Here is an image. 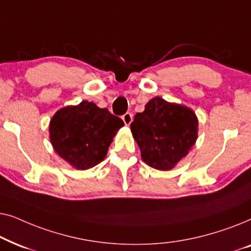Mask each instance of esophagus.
Wrapping results in <instances>:
<instances>
[{"mask_svg": "<svg viewBox=\"0 0 251 251\" xmlns=\"http://www.w3.org/2000/svg\"><path fill=\"white\" fill-rule=\"evenodd\" d=\"M121 119H122V121L125 122L126 126H129L130 123L132 122V114H131V113L128 112V113H126V114H123Z\"/></svg>", "mask_w": 251, "mask_h": 251, "instance_id": "1", "label": "esophagus"}]
</instances>
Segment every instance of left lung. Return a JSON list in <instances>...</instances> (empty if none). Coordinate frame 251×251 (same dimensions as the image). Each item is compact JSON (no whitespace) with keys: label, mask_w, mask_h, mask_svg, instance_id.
<instances>
[{"label":"left lung","mask_w":251,"mask_h":251,"mask_svg":"<svg viewBox=\"0 0 251 251\" xmlns=\"http://www.w3.org/2000/svg\"><path fill=\"white\" fill-rule=\"evenodd\" d=\"M142 159L157 170H170L193 147L198 119L192 109L160 97L147 102L130 125Z\"/></svg>","instance_id":"8db88e82"}]
</instances>
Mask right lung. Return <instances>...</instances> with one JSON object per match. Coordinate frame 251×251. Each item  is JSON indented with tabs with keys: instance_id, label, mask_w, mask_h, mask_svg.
<instances>
[{
	"instance_id": "add662e5",
	"label": "right lung",
	"mask_w": 251,
	"mask_h": 251,
	"mask_svg": "<svg viewBox=\"0 0 251 251\" xmlns=\"http://www.w3.org/2000/svg\"><path fill=\"white\" fill-rule=\"evenodd\" d=\"M123 125L107 108L83 100L53 115L50 140L58 155L76 169L85 170L105 159L113 137Z\"/></svg>"
}]
</instances>
